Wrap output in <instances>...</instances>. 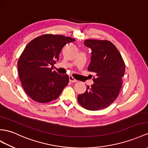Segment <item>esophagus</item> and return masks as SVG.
Here are the masks:
<instances>
[{
    "label": "esophagus",
    "instance_id": "esophagus-1",
    "mask_svg": "<svg viewBox=\"0 0 148 148\" xmlns=\"http://www.w3.org/2000/svg\"><path fill=\"white\" fill-rule=\"evenodd\" d=\"M69 80H70V82H72V83H75V82H77L78 80H76L74 77H73L72 76H70L69 77Z\"/></svg>",
    "mask_w": 148,
    "mask_h": 148
}]
</instances>
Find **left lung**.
Segmentation results:
<instances>
[{"label":"left lung","instance_id":"1","mask_svg":"<svg viewBox=\"0 0 148 148\" xmlns=\"http://www.w3.org/2000/svg\"><path fill=\"white\" fill-rule=\"evenodd\" d=\"M84 45L92 49L88 71L94 72V84L78 95L80 105L89 110L109 107L119 95L125 72V63L112 42L107 40L86 39Z\"/></svg>","mask_w":148,"mask_h":148}]
</instances>
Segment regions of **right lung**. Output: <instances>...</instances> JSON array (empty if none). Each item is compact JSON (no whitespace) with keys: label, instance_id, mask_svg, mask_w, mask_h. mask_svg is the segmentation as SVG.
Returning a JSON list of instances; mask_svg holds the SVG:
<instances>
[{"label":"right lung","instance_id":"obj_1","mask_svg":"<svg viewBox=\"0 0 148 148\" xmlns=\"http://www.w3.org/2000/svg\"><path fill=\"white\" fill-rule=\"evenodd\" d=\"M75 41L63 35L46 34L28 43L18 60L17 67L21 84L31 99L48 103L58 98L69 77L53 71V66L63 47Z\"/></svg>","mask_w":148,"mask_h":148}]
</instances>
